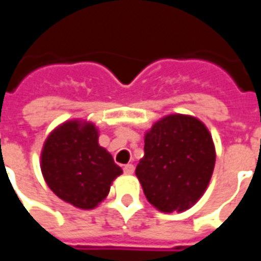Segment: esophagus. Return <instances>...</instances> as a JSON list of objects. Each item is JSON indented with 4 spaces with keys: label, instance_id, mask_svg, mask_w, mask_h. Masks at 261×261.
<instances>
[{
    "label": "esophagus",
    "instance_id": "1",
    "mask_svg": "<svg viewBox=\"0 0 261 261\" xmlns=\"http://www.w3.org/2000/svg\"><path fill=\"white\" fill-rule=\"evenodd\" d=\"M123 170H124V173H127V175H133V173H134V170H136V166H134L133 164H127L124 165Z\"/></svg>",
    "mask_w": 261,
    "mask_h": 261
}]
</instances>
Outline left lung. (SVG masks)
Wrapping results in <instances>:
<instances>
[{
    "label": "left lung",
    "instance_id": "left-lung-1",
    "mask_svg": "<svg viewBox=\"0 0 261 261\" xmlns=\"http://www.w3.org/2000/svg\"><path fill=\"white\" fill-rule=\"evenodd\" d=\"M136 175L148 201L162 213L185 211L205 192L215 148L207 127L192 116L170 114L145 134Z\"/></svg>",
    "mask_w": 261,
    "mask_h": 261
}]
</instances>
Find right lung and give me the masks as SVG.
<instances>
[{"instance_id": "add662e5", "label": "right lung", "mask_w": 261, "mask_h": 261, "mask_svg": "<svg viewBox=\"0 0 261 261\" xmlns=\"http://www.w3.org/2000/svg\"><path fill=\"white\" fill-rule=\"evenodd\" d=\"M42 173L56 196L91 210L108 196L112 181L123 170L97 144L96 127L75 120L60 125L46 140Z\"/></svg>"}]
</instances>
